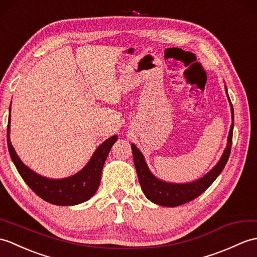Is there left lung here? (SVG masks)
<instances>
[{
    "label": "left lung",
    "mask_w": 257,
    "mask_h": 257,
    "mask_svg": "<svg viewBox=\"0 0 257 257\" xmlns=\"http://www.w3.org/2000/svg\"><path fill=\"white\" fill-rule=\"evenodd\" d=\"M226 97L230 103L231 107V119L232 123L229 131L228 140H226V147L222 153L221 158L218 161V163L213 168L205 174L199 180L189 183H170L160 180L148 168L146 159L143 157L142 152L139 150L135 143L131 145L134 156V163L136 166L137 174H138V180L140 186L142 188L143 194L146 195L147 198L154 202V204L164 206V207H177L183 204L197 198L201 195L205 190L210 186V185L216 181V178L222 172L224 166L228 162L231 146H232V134H233V126H234V112L233 107H232L230 97L228 95V89L224 84Z\"/></svg>",
    "instance_id": "left-lung-1"
}]
</instances>
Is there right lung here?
I'll use <instances>...</instances> for the list:
<instances>
[{"label": "right lung", "mask_w": 257, "mask_h": 257, "mask_svg": "<svg viewBox=\"0 0 257 257\" xmlns=\"http://www.w3.org/2000/svg\"><path fill=\"white\" fill-rule=\"evenodd\" d=\"M10 124L11 107L8 124L9 152L20 175L36 195L57 206H74L92 198L98 189L101 171H103L107 156H108L112 145L117 141L118 137L116 135L105 140L97 147L91 159L81 171L69 177L49 178L38 174L23 163V161L17 156L13 146H12Z\"/></svg>", "instance_id": "obj_1"}]
</instances>
